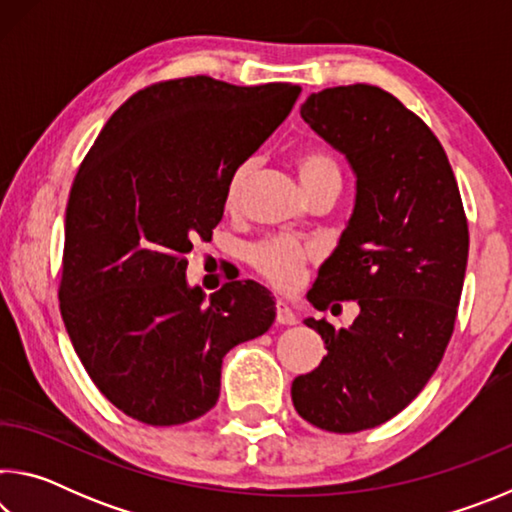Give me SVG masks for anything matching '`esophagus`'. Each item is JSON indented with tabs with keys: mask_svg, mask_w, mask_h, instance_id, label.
<instances>
[{
	"mask_svg": "<svg viewBox=\"0 0 512 512\" xmlns=\"http://www.w3.org/2000/svg\"><path fill=\"white\" fill-rule=\"evenodd\" d=\"M275 320H277V323H280V325H296L298 318H296V314H293L287 302L277 300V302H275Z\"/></svg>",
	"mask_w": 512,
	"mask_h": 512,
	"instance_id": "34e87169",
	"label": "esophagus"
}]
</instances>
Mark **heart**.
<instances>
[{
    "label": "heart",
    "instance_id": "b5f03b06",
    "mask_svg": "<svg viewBox=\"0 0 512 512\" xmlns=\"http://www.w3.org/2000/svg\"><path fill=\"white\" fill-rule=\"evenodd\" d=\"M293 164L300 176V183L305 185L307 194L314 192L316 187L325 183H341V169L339 162L334 160V155L320 149V146H305L298 149L293 155ZM253 164L241 162L235 171L230 173L228 185H225V205L237 207L241 192L250 178ZM316 250L314 246L305 244L296 237H268L259 244L250 246L248 250V262L255 268L259 277L271 284V287L287 291L293 289L300 282L305 268L314 262Z\"/></svg>",
    "mask_w": 512,
    "mask_h": 512
}]
</instances>
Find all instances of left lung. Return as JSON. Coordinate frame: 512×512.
<instances>
[{
	"label": "left lung",
	"instance_id": "8db88e82",
	"mask_svg": "<svg viewBox=\"0 0 512 512\" xmlns=\"http://www.w3.org/2000/svg\"><path fill=\"white\" fill-rule=\"evenodd\" d=\"M302 119L345 153L357 203L309 302L357 300L352 327L305 325L327 357L293 379L291 400L307 422L357 433L395 418L436 372L452 339L470 232L452 164L424 121L377 85L309 94Z\"/></svg>",
	"mask_w": 512,
	"mask_h": 512
}]
</instances>
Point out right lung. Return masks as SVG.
I'll list each match as a JSON object with an SVG mask.
<instances>
[{"label": "right lung", "instance_id": "add662e5", "mask_svg": "<svg viewBox=\"0 0 512 512\" xmlns=\"http://www.w3.org/2000/svg\"><path fill=\"white\" fill-rule=\"evenodd\" d=\"M300 90L212 76L153 83L83 158L65 210L60 314L94 386L133 420L201 418L219 400L225 354L273 325L275 302L255 282H225L203 305L185 282L187 253L212 239L230 173Z\"/></svg>", "mask_w": 512, "mask_h": 512}]
</instances>
